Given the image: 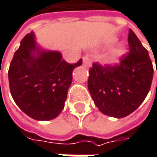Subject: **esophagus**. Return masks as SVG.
<instances>
[{
  "mask_svg": "<svg viewBox=\"0 0 157 157\" xmlns=\"http://www.w3.org/2000/svg\"><path fill=\"white\" fill-rule=\"evenodd\" d=\"M83 65L87 68H90L93 64V62H92V58L89 56H83Z\"/></svg>",
  "mask_w": 157,
  "mask_h": 157,
  "instance_id": "1",
  "label": "esophagus"
}]
</instances>
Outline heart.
<instances>
[{
	"label": "heart",
	"mask_w": 157,
	"mask_h": 157,
	"mask_svg": "<svg viewBox=\"0 0 157 157\" xmlns=\"http://www.w3.org/2000/svg\"><path fill=\"white\" fill-rule=\"evenodd\" d=\"M116 37H111L107 41V45H112L117 42ZM127 48L123 44H119L116 47L112 48L104 56V63L108 64H115L120 63L122 56L126 54Z\"/></svg>",
	"instance_id": "1"
}]
</instances>
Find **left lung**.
Wrapping results in <instances>:
<instances>
[{"instance_id": "8db88e82", "label": "left lung", "mask_w": 157, "mask_h": 157, "mask_svg": "<svg viewBox=\"0 0 157 157\" xmlns=\"http://www.w3.org/2000/svg\"><path fill=\"white\" fill-rule=\"evenodd\" d=\"M128 41L129 53L120 64L93 63L89 71L88 89L95 105L103 114L118 119L127 117L144 101L154 75L148 51L132 29Z\"/></svg>"}]
</instances>
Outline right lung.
<instances>
[{"instance_id": "right-lung-1", "label": "right lung", "mask_w": 157, "mask_h": 157, "mask_svg": "<svg viewBox=\"0 0 157 157\" xmlns=\"http://www.w3.org/2000/svg\"><path fill=\"white\" fill-rule=\"evenodd\" d=\"M58 51H45L36 46L34 33L26 35L9 68V84L16 104L30 118L50 121L64 107L74 69Z\"/></svg>"}]
</instances>
